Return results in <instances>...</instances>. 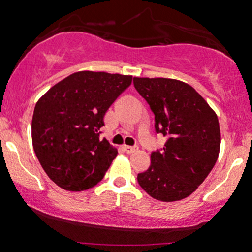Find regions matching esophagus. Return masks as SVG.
<instances>
[{"label": "esophagus", "mask_w": 252, "mask_h": 252, "mask_svg": "<svg viewBox=\"0 0 252 252\" xmlns=\"http://www.w3.org/2000/svg\"><path fill=\"white\" fill-rule=\"evenodd\" d=\"M124 150L127 153V154H132V153H136L138 150V147L137 145H124Z\"/></svg>", "instance_id": "1"}]
</instances>
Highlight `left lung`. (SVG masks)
I'll return each instance as SVG.
<instances>
[{"instance_id": "left-lung-1", "label": "left lung", "mask_w": 252, "mask_h": 252, "mask_svg": "<svg viewBox=\"0 0 252 252\" xmlns=\"http://www.w3.org/2000/svg\"><path fill=\"white\" fill-rule=\"evenodd\" d=\"M155 115L164 148L150 155L139 186L160 201L182 200L196 190L217 161L221 132L216 113L190 85L165 77H133Z\"/></svg>"}]
</instances>
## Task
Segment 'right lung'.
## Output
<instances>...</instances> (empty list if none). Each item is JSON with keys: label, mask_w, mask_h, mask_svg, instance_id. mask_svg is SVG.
Segmentation results:
<instances>
[{"label": "right lung", "mask_w": 252, "mask_h": 252, "mask_svg": "<svg viewBox=\"0 0 252 252\" xmlns=\"http://www.w3.org/2000/svg\"><path fill=\"white\" fill-rule=\"evenodd\" d=\"M131 75L79 71L51 87L35 105L31 137L47 176L70 191L102 181L118 150L99 139L104 115L131 85Z\"/></svg>", "instance_id": "1"}]
</instances>
